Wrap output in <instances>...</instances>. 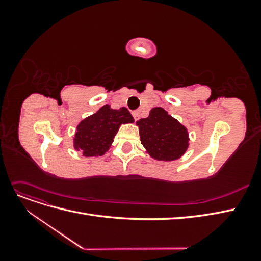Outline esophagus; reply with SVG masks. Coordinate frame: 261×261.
Listing matches in <instances>:
<instances>
[{"label":"esophagus","instance_id":"obj_1","mask_svg":"<svg viewBox=\"0 0 261 261\" xmlns=\"http://www.w3.org/2000/svg\"><path fill=\"white\" fill-rule=\"evenodd\" d=\"M133 116H134V120L138 121L139 120V116H140V111H135L133 112Z\"/></svg>","mask_w":261,"mask_h":261}]
</instances>
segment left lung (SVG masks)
Wrapping results in <instances>:
<instances>
[{
	"label": "left lung",
	"instance_id": "obj_1",
	"mask_svg": "<svg viewBox=\"0 0 261 261\" xmlns=\"http://www.w3.org/2000/svg\"><path fill=\"white\" fill-rule=\"evenodd\" d=\"M146 152L158 161H174L189 147L188 130L161 107L150 110L149 116L136 122Z\"/></svg>",
	"mask_w": 261,
	"mask_h": 261
}]
</instances>
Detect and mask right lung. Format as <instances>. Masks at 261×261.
Instances as JSON below:
<instances>
[{
  "label": "right lung",
  "mask_w": 261,
  "mask_h": 261,
  "mask_svg": "<svg viewBox=\"0 0 261 261\" xmlns=\"http://www.w3.org/2000/svg\"><path fill=\"white\" fill-rule=\"evenodd\" d=\"M134 123L126 108L113 110L109 105L87 116L77 125L73 145L84 156H101L111 147L122 124Z\"/></svg>",
  "instance_id": "obj_1"
}]
</instances>
